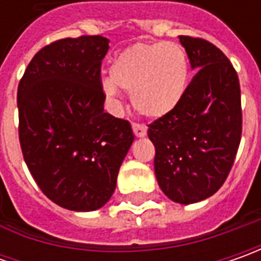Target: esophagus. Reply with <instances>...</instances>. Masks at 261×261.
<instances>
[{"mask_svg":"<svg viewBox=\"0 0 261 261\" xmlns=\"http://www.w3.org/2000/svg\"><path fill=\"white\" fill-rule=\"evenodd\" d=\"M132 129H134V134H135L136 138H144L146 135V126L139 125V123H134Z\"/></svg>","mask_w":261,"mask_h":261,"instance_id":"1","label":"esophagus"}]
</instances>
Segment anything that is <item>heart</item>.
<instances>
[{
  "label": "heart",
  "instance_id": "heart-1",
  "mask_svg": "<svg viewBox=\"0 0 261 261\" xmlns=\"http://www.w3.org/2000/svg\"><path fill=\"white\" fill-rule=\"evenodd\" d=\"M190 83V62L183 46L173 42L135 43L117 54L101 91L112 106L120 105V90L130 93L139 115L163 117L181 103Z\"/></svg>",
  "mask_w": 261,
  "mask_h": 261
}]
</instances>
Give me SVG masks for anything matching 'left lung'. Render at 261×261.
Here are the masks:
<instances>
[{"label":"left lung","mask_w":261,"mask_h":261,"mask_svg":"<svg viewBox=\"0 0 261 261\" xmlns=\"http://www.w3.org/2000/svg\"><path fill=\"white\" fill-rule=\"evenodd\" d=\"M197 71L181 103L148 126L154 168L164 195L180 205L221 189L241 141V94L234 66L215 45L178 36Z\"/></svg>","instance_id":"left-lung-1"}]
</instances>
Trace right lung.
Segmentation results:
<instances>
[{"mask_svg":"<svg viewBox=\"0 0 261 261\" xmlns=\"http://www.w3.org/2000/svg\"><path fill=\"white\" fill-rule=\"evenodd\" d=\"M103 36L61 39L40 49L17 91L18 136L35 181L52 202L75 212L105 206L135 136L105 112Z\"/></svg>","mask_w":261,"mask_h":261,"instance_id":"obj_1","label":"right lung"}]
</instances>
